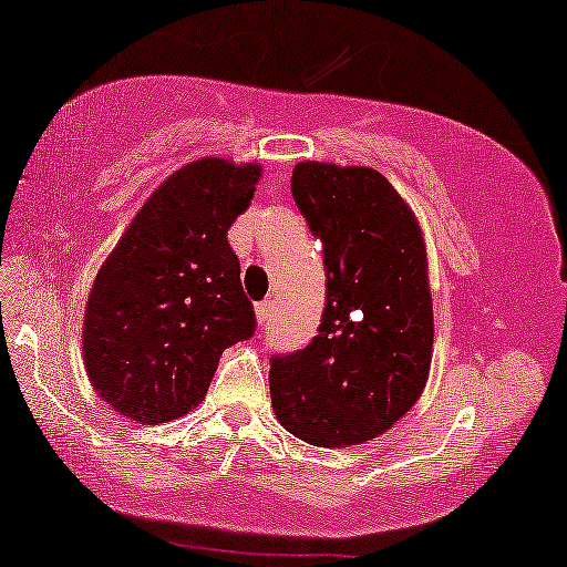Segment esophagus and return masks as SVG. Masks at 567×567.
<instances>
[{"mask_svg":"<svg viewBox=\"0 0 567 567\" xmlns=\"http://www.w3.org/2000/svg\"><path fill=\"white\" fill-rule=\"evenodd\" d=\"M271 317H274V301L256 303V319H258L260 327H266L268 321H271Z\"/></svg>","mask_w":567,"mask_h":567,"instance_id":"34e87169","label":"esophagus"}]
</instances>
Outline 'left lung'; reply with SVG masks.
Here are the masks:
<instances>
[{
    "instance_id": "8db88e82",
    "label": "left lung",
    "mask_w": 567,
    "mask_h": 567,
    "mask_svg": "<svg viewBox=\"0 0 567 567\" xmlns=\"http://www.w3.org/2000/svg\"><path fill=\"white\" fill-rule=\"evenodd\" d=\"M291 193L324 243L319 334L271 360L276 417L296 439L347 449L393 429L429 382L433 299L423 230L370 167L299 162Z\"/></svg>"
}]
</instances>
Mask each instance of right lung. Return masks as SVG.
Wrapping results in <instances>:
<instances>
[{
	"instance_id": "obj_1",
	"label": "right lung",
	"mask_w": 567,
	"mask_h": 567,
	"mask_svg": "<svg viewBox=\"0 0 567 567\" xmlns=\"http://www.w3.org/2000/svg\"><path fill=\"white\" fill-rule=\"evenodd\" d=\"M260 164L205 156L154 189L85 303L83 364L101 400L156 425L205 398L220 354L256 329L228 243Z\"/></svg>"
}]
</instances>
